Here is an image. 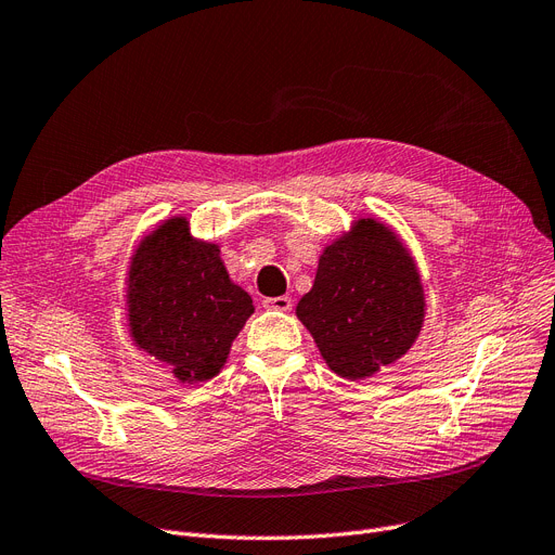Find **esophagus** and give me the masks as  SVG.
I'll list each match as a JSON object with an SVG mask.
<instances>
[{
    "label": "esophagus",
    "mask_w": 555,
    "mask_h": 555,
    "mask_svg": "<svg viewBox=\"0 0 555 555\" xmlns=\"http://www.w3.org/2000/svg\"><path fill=\"white\" fill-rule=\"evenodd\" d=\"M263 307L275 309V311H288V309H292V298H286V296L267 298V300H263Z\"/></svg>",
    "instance_id": "esophagus-1"
}]
</instances>
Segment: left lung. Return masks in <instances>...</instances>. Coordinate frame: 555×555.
<instances>
[{
    "mask_svg": "<svg viewBox=\"0 0 555 555\" xmlns=\"http://www.w3.org/2000/svg\"><path fill=\"white\" fill-rule=\"evenodd\" d=\"M415 257L388 223L359 217L319 257L296 315L338 377L367 379L400 361L425 325Z\"/></svg>",
    "mask_w": 555,
    "mask_h": 555,
    "instance_id": "1",
    "label": "left lung"
}]
</instances>
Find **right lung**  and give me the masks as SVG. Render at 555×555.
<instances>
[{"mask_svg":"<svg viewBox=\"0 0 555 555\" xmlns=\"http://www.w3.org/2000/svg\"><path fill=\"white\" fill-rule=\"evenodd\" d=\"M124 298L133 346L169 365L180 384L217 377L255 311L248 292L232 282L221 246L194 236L180 215L142 236Z\"/></svg>","mask_w":555,"mask_h":555,"instance_id":"1","label":"right lung"}]
</instances>
